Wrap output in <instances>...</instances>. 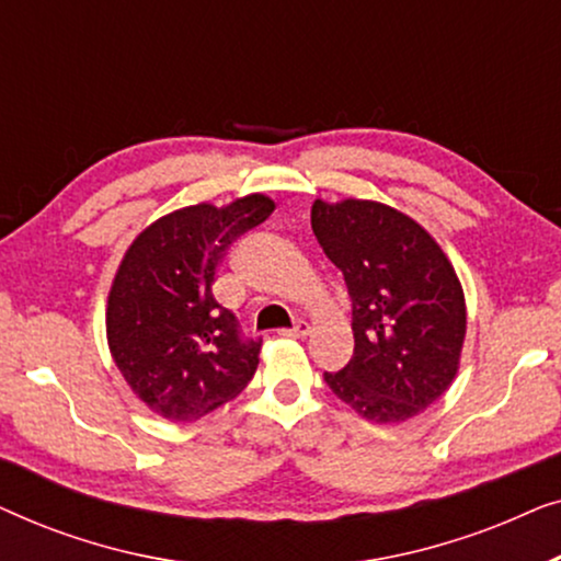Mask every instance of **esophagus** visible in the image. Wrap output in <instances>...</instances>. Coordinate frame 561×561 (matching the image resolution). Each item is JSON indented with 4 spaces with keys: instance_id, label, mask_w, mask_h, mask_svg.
Wrapping results in <instances>:
<instances>
[{
    "instance_id": "obj_1",
    "label": "esophagus",
    "mask_w": 561,
    "mask_h": 561,
    "mask_svg": "<svg viewBox=\"0 0 561 561\" xmlns=\"http://www.w3.org/2000/svg\"><path fill=\"white\" fill-rule=\"evenodd\" d=\"M311 332V324H309V321H298V324L294 327V329H283V336H294V340H304V336L306 334H309Z\"/></svg>"
}]
</instances>
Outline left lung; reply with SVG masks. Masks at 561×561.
Wrapping results in <instances>:
<instances>
[{"instance_id":"obj_1","label":"left lung","mask_w":561,"mask_h":561,"mask_svg":"<svg viewBox=\"0 0 561 561\" xmlns=\"http://www.w3.org/2000/svg\"><path fill=\"white\" fill-rule=\"evenodd\" d=\"M311 229L352 298L355 352L324 373L332 393L375 424H401L451 386L467 332L462 283L419 221L380 202L311 206Z\"/></svg>"}]
</instances>
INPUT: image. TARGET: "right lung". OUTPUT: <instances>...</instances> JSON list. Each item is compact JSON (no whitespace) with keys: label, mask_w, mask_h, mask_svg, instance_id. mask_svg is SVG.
Returning <instances> with one entry per match:
<instances>
[{"label":"right lung","mask_w":561,"mask_h":561,"mask_svg":"<svg viewBox=\"0 0 561 561\" xmlns=\"http://www.w3.org/2000/svg\"><path fill=\"white\" fill-rule=\"evenodd\" d=\"M273 198L196 204L145 227L106 301V342L133 393L168 421H196L232 401L257 370L263 340H244L211 294L229 244L263 225Z\"/></svg>","instance_id":"right-lung-1"}]
</instances>
